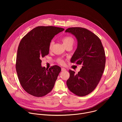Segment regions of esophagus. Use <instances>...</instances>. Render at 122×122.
Returning a JSON list of instances; mask_svg holds the SVG:
<instances>
[{"instance_id":"34e87169","label":"esophagus","mask_w":122,"mask_h":122,"mask_svg":"<svg viewBox=\"0 0 122 122\" xmlns=\"http://www.w3.org/2000/svg\"><path fill=\"white\" fill-rule=\"evenodd\" d=\"M61 70H62V71H65L66 70V69L65 68H64V67H62L61 68Z\"/></svg>"}]
</instances>
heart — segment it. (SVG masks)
I'll list each match as a JSON object with an SVG mask.
<instances>
[{
	"label": "heart",
	"instance_id": "heart-1",
	"mask_svg": "<svg viewBox=\"0 0 122 122\" xmlns=\"http://www.w3.org/2000/svg\"><path fill=\"white\" fill-rule=\"evenodd\" d=\"M61 41L63 42V43L65 47H66L68 46H73V45L75 42V41H74V39H73V38H72L71 36H65V37H63L61 39ZM54 42L53 41H51L50 42L49 46V49L50 51H51L52 50L53 46L54 45ZM57 62L59 64H60V65L64 64V60L61 58H58L57 59Z\"/></svg>",
	"mask_w": 122,
	"mask_h": 122
}]
</instances>
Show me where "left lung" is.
I'll return each instance as SVG.
<instances>
[{"label":"left lung","mask_w":122,"mask_h":122,"mask_svg":"<svg viewBox=\"0 0 122 122\" xmlns=\"http://www.w3.org/2000/svg\"><path fill=\"white\" fill-rule=\"evenodd\" d=\"M65 32L73 34L78 41L71 63L82 65L77 74L69 69L66 84L73 94L83 97L93 91L101 79L106 62L105 51L100 39L88 29L70 27Z\"/></svg>","instance_id":"obj_1"}]
</instances>
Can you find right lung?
Returning a JSON list of instances; mask_svg holds the SVG:
<instances>
[{
	"mask_svg": "<svg viewBox=\"0 0 122 122\" xmlns=\"http://www.w3.org/2000/svg\"><path fill=\"white\" fill-rule=\"evenodd\" d=\"M64 30L53 26H39L33 29L21 40L17 50L16 70L20 83L29 94L41 97L53 89L61 67L49 69L41 66V59L48 55L51 40Z\"/></svg>",
	"mask_w": 122,
	"mask_h": 122,
	"instance_id": "right-lung-1",
	"label": "right lung"
}]
</instances>
